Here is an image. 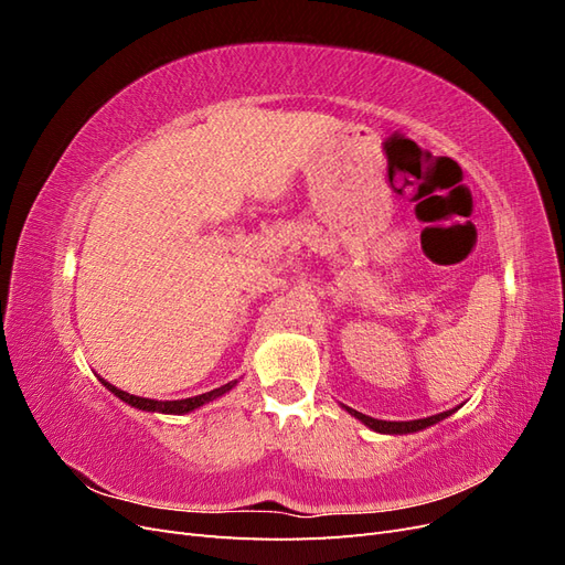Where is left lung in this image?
<instances>
[{"instance_id": "left-lung-1", "label": "left lung", "mask_w": 565, "mask_h": 565, "mask_svg": "<svg viewBox=\"0 0 565 565\" xmlns=\"http://www.w3.org/2000/svg\"><path fill=\"white\" fill-rule=\"evenodd\" d=\"M347 409H349V413H351L353 417H358L363 424H367L372 431H380V434H413V431H422V429H426V426H431V424H436V422H440V419H446V417H450V415L455 413V409H448V413L431 415V417H426V419L384 422V419L367 417V415H363V413H355V409H351V407H347Z\"/></svg>"}]
</instances>
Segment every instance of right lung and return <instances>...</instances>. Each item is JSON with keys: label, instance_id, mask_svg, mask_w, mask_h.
<instances>
[{"label": "right lung", "instance_id": "add662e5", "mask_svg": "<svg viewBox=\"0 0 565 565\" xmlns=\"http://www.w3.org/2000/svg\"><path fill=\"white\" fill-rule=\"evenodd\" d=\"M100 382H104V380H100ZM104 386H106L108 391H113L119 401H125V403H129V405H134V407H139V409H148V413L183 415V413H191V409H195V407H200V405H204V403H210V401H214V398H218V396H224V393H226L228 388L235 386V382L224 384L221 388H214V391H207V393H200V396H195V398H183V401H152V398L131 396V393H127V391H122V388H117V386H113V384H108V382H104Z\"/></svg>", "mask_w": 565, "mask_h": 565}]
</instances>
